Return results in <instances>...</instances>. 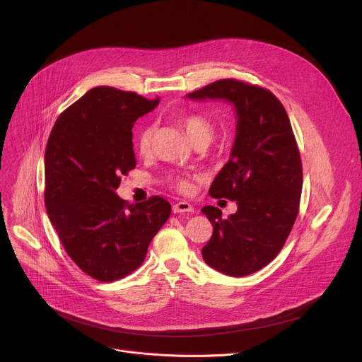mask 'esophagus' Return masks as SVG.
I'll list each match as a JSON object with an SVG mask.
<instances>
[{
	"instance_id": "esophagus-1",
	"label": "esophagus",
	"mask_w": 362,
	"mask_h": 362,
	"mask_svg": "<svg viewBox=\"0 0 362 362\" xmlns=\"http://www.w3.org/2000/svg\"><path fill=\"white\" fill-rule=\"evenodd\" d=\"M173 214H185V212H193V206L189 202H177L172 206Z\"/></svg>"
}]
</instances>
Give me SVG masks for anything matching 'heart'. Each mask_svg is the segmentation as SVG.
<instances>
[{"mask_svg":"<svg viewBox=\"0 0 362 362\" xmlns=\"http://www.w3.org/2000/svg\"><path fill=\"white\" fill-rule=\"evenodd\" d=\"M179 124L186 132L187 137L192 140L193 144H197V143L208 144L214 139L215 127L208 119H204L203 116L185 115L179 119ZM151 140H153V127L146 126L137 137V150L141 156H146V154L151 151ZM170 185L179 192H189L190 189L189 179L179 175L170 176Z\"/></svg>","mask_w":362,"mask_h":362,"instance_id":"heart-1","label":"heart"}]
</instances>
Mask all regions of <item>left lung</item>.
Returning a JSON list of instances; mask_svg holds the SVG:
<instances>
[{"instance_id": "1", "label": "left lung", "mask_w": 362, "mask_h": 362, "mask_svg": "<svg viewBox=\"0 0 362 362\" xmlns=\"http://www.w3.org/2000/svg\"><path fill=\"white\" fill-rule=\"evenodd\" d=\"M187 97L225 98L236 109L230 159L209 194L236 200L238 212L222 219L221 209L204 206L214 235L202 256L225 275H250L275 259L299 214L302 163L289 117L271 90L236 78L214 81Z\"/></svg>"}]
</instances>
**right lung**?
Segmentation results:
<instances>
[{
  "label": "right lung",
  "mask_w": 362,
  "mask_h": 362,
  "mask_svg": "<svg viewBox=\"0 0 362 362\" xmlns=\"http://www.w3.org/2000/svg\"><path fill=\"white\" fill-rule=\"evenodd\" d=\"M158 105L159 97L94 87L59 116L47 141L48 218L73 262L100 282L134 272L172 212L160 196L129 204L115 193L136 168L133 124Z\"/></svg>",
  "instance_id": "1"
}]
</instances>
